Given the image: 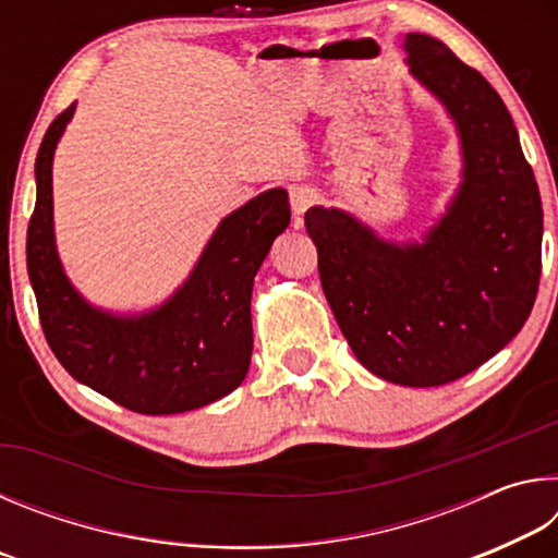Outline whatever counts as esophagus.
I'll return each instance as SVG.
<instances>
[{
	"mask_svg": "<svg viewBox=\"0 0 558 558\" xmlns=\"http://www.w3.org/2000/svg\"><path fill=\"white\" fill-rule=\"evenodd\" d=\"M317 199H319V194H317V189H313V186H295V189H292L290 206H292V214H295L298 223H300V216L305 214L310 206H315Z\"/></svg>",
	"mask_w": 558,
	"mask_h": 558,
	"instance_id": "obj_1",
	"label": "esophagus"
}]
</instances>
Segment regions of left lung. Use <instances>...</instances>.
I'll return each mask as SVG.
<instances>
[{
	"mask_svg": "<svg viewBox=\"0 0 558 558\" xmlns=\"http://www.w3.org/2000/svg\"><path fill=\"white\" fill-rule=\"evenodd\" d=\"M411 73L456 120L462 184L423 243H386L337 209L305 214L337 325L372 374L442 386L495 356L532 313L542 278L539 186L512 116L446 44L405 34Z\"/></svg>",
	"mask_w": 558,
	"mask_h": 558,
	"instance_id": "1",
	"label": "left lung"
}]
</instances>
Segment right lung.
Here are the masks:
<instances>
[{"label": "right lung", "mask_w": 558, "mask_h": 558, "mask_svg": "<svg viewBox=\"0 0 558 558\" xmlns=\"http://www.w3.org/2000/svg\"><path fill=\"white\" fill-rule=\"evenodd\" d=\"M71 116L73 106L41 140L26 231V268L46 342L75 381L135 413L169 415L219 401L248 374L253 278L288 229V192L270 189L226 216L192 276L162 307L140 317L100 313L63 276L53 243L51 162Z\"/></svg>", "instance_id": "obj_1"}]
</instances>
